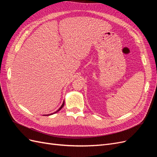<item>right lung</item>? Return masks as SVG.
<instances>
[{"label": "right lung", "mask_w": 157, "mask_h": 157, "mask_svg": "<svg viewBox=\"0 0 157 157\" xmlns=\"http://www.w3.org/2000/svg\"><path fill=\"white\" fill-rule=\"evenodd\" d=\"M64 104H65V102H64V101H63V103H62V105H61V106L59 107V109H58V111H56L55 113H51L50 115H45V116H48V115H53V114H54V113H58L59 111H60L61 109H62V107L64 106Z\"/></svg>", "instance_id": "right-lung-1"}]
</instances>
